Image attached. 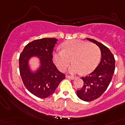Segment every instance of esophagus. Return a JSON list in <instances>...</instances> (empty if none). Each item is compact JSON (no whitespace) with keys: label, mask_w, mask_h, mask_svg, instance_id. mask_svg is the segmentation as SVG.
Here are the masks:
<instances>
[{"label":"esophagus","mask_w":125,"mask_h":125,"mask_svg":"<svg viewBox=\"0 0 125 125\" xmlns=\"http://www.w3.org/2000/svg\"><path fill=\"white\" fill-rule=\"evenodd\" d=\"M65 77H66L67 78H69V79H71V80H73V79H74V76H69V75H66V76H65Z\"/></svg>","instance_id":"esophagus-1"}]
</instances>
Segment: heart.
Wrapping results in <instances>:
<instances>
[{
    "label": "heart",
    "mask_w": 125,
    "mask_h": 125,
    "mask_svg": "<svg viewBox=\"0 0 125 125\" xmlns=\"http://www.w3.org/2000/svg\"><path fill=\"white\" fill-rule=\"evenodd\" d=\"M62 50L53 54V60L60 71H64L72 60L69 72L76 74L91 73L95 70L101 60V50L95 44L82 40H73L62 45Z\"/></svg>",
    "instance_id": "b5f03b06"
}]
</instances>
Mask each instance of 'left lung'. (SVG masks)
<instances>
[{
  "mask_svg": "<svg viewBox=\"0 0 125 125\" xmlns=\"http://www.w3.org/2000/svg\"><path fill=\"white\" fill-rule=\"evenodd\" d=\"M89 42L95 43L100 48L101 60L99 65L88 76L82 77L83 87L76 91L79 99L89 102L98 99L108 87L115 71V58L108 47L92 39L87 38Z\"/></svg>",
  "mask_w": 125,
  "mask_h": 125,
  "instance_id": "8db88e82",
  "label": "left lung"
}]
</instances>
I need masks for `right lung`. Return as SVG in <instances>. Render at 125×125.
<instances>
[{
	"mask_svg": "<svg viewBox=\"0 0 125 125\" xmlns=\"http://www.w3.org/2000/svg\"><path fill=\"white\" fill-rule=\"evenodd\" d=\"M58 40L42 38L34 40L24 47L19 56V71L22 82L30 93L39 98H47L55 91L59 83L65 78L52 62V51ZM33 56L39 58L40 66L32 72L28 65Z\"/></svg>",
	"mask_w": 125,
	"mask_h": 125,
	"instance_id": "1",
	"label": "right lung"
}]
</instances>
